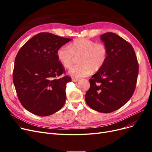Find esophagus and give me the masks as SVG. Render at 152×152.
I'll use <instances>...</instances> for the list:
<instances>
[{
    "instance_id": "1",
    "label": "esophagus",
    "mask_w": 152,
    "mask_h": 152,
    "mask_svg": "<svg viewBox=\"0 0 152 152\" xmlns=\"http://www.w3.org/2000/svg\"><path fill=\"white\" fill-rule=\"evenodd\" d=\"M72 81L73 82H77V81H79V79H77V78H75V77H72Z\"/></svg>"
}]
</instances>
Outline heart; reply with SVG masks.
<instances>
[{
  "label": "heart",
  "mask_w": 152,
  "mask_h": 152,
  "mask_svg": "<svg viewBox=\"0 0 152 152\" xmlns=\"http://www.w3.org/2000/svg\"><path fill=\"white\" fill-rule=\"evenodd\" d=\"M77 64L70 68L69 73L73 77H83L88 75L92 70L98 71L107 60L108 49L102 42L87 38L75 39L68 45H63L56 51L58 61L66 68H70L75 56H79Z\"/></svg>",
  "instance_id": "heart-1"
}]
</instances>
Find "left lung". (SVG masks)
<instances>
[{
  "mask_svg": "<svg viewBox=\"0 0 152 152\" xmlns=\"http://www.w3.org/2000/svg\"><path fill=\"white\" fill-rule=\"evenodd\" d=\"M108 49L103 66L89 79L86 103L96 111L110 113L125 104L134 93L139 72L138 62L131 44L118 35H101Z\"/></svg>",
  "mask_w": 152,
  "mask_h": 152,
  "instance_id": "8db88e82",
  "label": "left lung"
}]
</instances>
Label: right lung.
I'll return each mask as SVG.
<instances>
[{
  "mask_svg": "<svg viewBox=\"0 0 152 152\" xmlns=\"http://www.w3.org/2000/svg\"><path fill=\"white\" fill-rule=\"evenodd\" d=\"M72 39L48 32L39 33L23 45L15 61L12 79L22 106L37 115H50L66 100L69 76L56 56L58 49Z\"/></svg>",
  "mask_w": 152,
  "mask_h": 152,
  "instance_id": "obj_1",
  "label": "right lung"
}]
</instances>
